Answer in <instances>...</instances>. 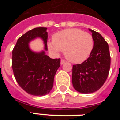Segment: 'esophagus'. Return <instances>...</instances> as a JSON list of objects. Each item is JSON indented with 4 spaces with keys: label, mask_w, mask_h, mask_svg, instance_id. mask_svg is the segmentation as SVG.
<instances>
[{
    "label": "esophagus",
    "mask_w": 120,
    "mask_h": 120,
    "mask_svg": "<svg viewBox=\"0 0 120 120\" xmlns=\"http://www.w3.org/2000/svg\"><path fill=\"white\" fill-rule=\"evenodd\" d=\"M65 62H66L65 60H64V59H62V60H61V62H60V64H61V65H62V64H64Z\"/></svg>",
    "instance_id": "1"
}]
</instances>
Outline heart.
I'll list each match as a JSON object with an SVG mask.
<instances>
[{
  "mask_svg": "<svg viewBox=\"0 0 120 120\" xmlns=\"http://www.w3.org/2000/svg\"><path fill=\"white\" fill-rule=\"evenodd\" d=\"M93 47V37L89 33L78 29H66L53 35L52 42L48 43L49 50L58 55L65 51V56L73 63L86 60Z\"/></svg>",
  "mask_w": 120,
  "mask_h": 120,
  "instance_id": "heart-1",
  "label": "heart"
}]
</instances>
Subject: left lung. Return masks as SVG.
I'll list each match as a JSON object with an SVG mask.
<instances>
[{
  "mask_svg": "<svg viewBox=\"0 0 120 120\" xmlns=\"http://www.w3.org/2000/svg\"><path fill=\"white\" fill-rule=\"evenodd\" d=\"M92 32L93 47L90 56L81 64L73 65L72 83L82 93H91L100 88L109 74L111 64L108 43L98 32Z\"/></svg>",
  "mask_w": 120,
  "mask_h": 120,
  "instance_id": "1",
  "label": "left lung"
}]
</instances>
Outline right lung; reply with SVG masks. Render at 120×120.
I'll use <instances>...</instances> for the list:
<instances>
[{"mask_svg": "<svg viewBox=\"0 0 120 120\" xmlns=\"http://www.w3.org/2000/svg\"><path fill=\"white\" fill-rule=\"evenodd\" d=\"M47 29L37 27L28 31L18 39L12 50V67L16 81L23 90L34 96H43L50 91L60 66V58L52 59L44 51L35 53L29 49V41L40 37L47 50Z\"/></svg>", "mask_w": 120, "mask_h": 120, "instance_id": "obj_1", "label": "right lung"}]
</instances>
